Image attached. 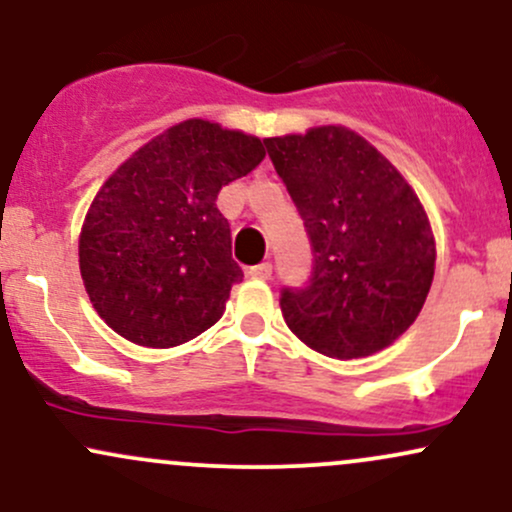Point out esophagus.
Segmentation results:
<instances>
[{"mask_svg": "<svg viewBox=\"0 0 512 512\" xmlns=\"http://www.w3.org/2000/svg\"><path fill=\"white\" fill-rule=\"evenodd\" d=\"M248 274L252 276V279H269V276H272V264L269 262L255 264V267H250Z\"/></svg>", "mask_w": 512, "mask_h": 512, "instance_id": "1", "label": "esophagus"}]
</instances>
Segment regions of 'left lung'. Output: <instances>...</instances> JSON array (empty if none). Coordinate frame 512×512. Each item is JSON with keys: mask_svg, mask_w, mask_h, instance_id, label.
I'll return each instance as SVG.
<instances>
[{"mask_svg": "<svg viewBox=\"0 0 512 512\" xmlns=\"http://www.w3.org/2000/svg\"><path fill=\"white\" fill-rule=\"evenodd\" d=\"M301 214L313 272L281 291L289 330L330 358L390 346L424 308L436 243L419 197L387 158L346 127L264 139Z\"/></svg>", "mask_w": 512, "mask_h": 512, "instance_id": "8db88e82", "label": "left lung"}]
</instances>
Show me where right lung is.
Here are the masks:
<instances>
[{
    "instance_id": "1",
    "label": "right lung",
    "mask_w": 512,
    "mask_h": 512,
    "mask_svg": "<svg viewBox=\"0 0 512 512\" xmlns=\"http://www.w3.org/2000/svg\"><path fill=\"white\" fill-rule=\"evenodd\" d=\"M262 158L257 137L187 120L110 175L79 238L81 279L108 327L139 346L170 349L219 322L243 269L216 199Z\"/></svg>"
}]
</instances>
